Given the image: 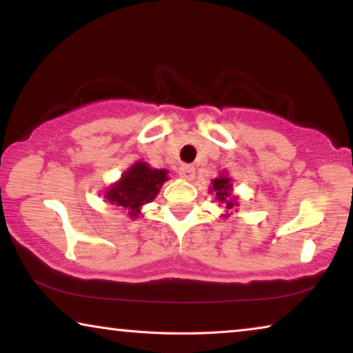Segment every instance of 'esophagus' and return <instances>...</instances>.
I'll return each mask as SVG.
<instances>
[{
    "label": "esophagus",
    "mask_w": 353,
    "mask_h": 353,
    "mask_svg": "<svg viewBox=\"0 0 353 353\" xmlns=\"http://www.w3.org/2000/svg\"><path fill=\"white\" fill-rule=\"evenodd\" d=\"M179 176L185 179V181H192L194 176V168L192 165H182L179 168Z\"/></svg>",
    "instance_id": "34e87169"
}]
</instances>
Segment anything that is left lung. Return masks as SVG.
I'll list each match as a JSON object with an SVG mask.
<instances>
[{"instance_id":"1","label":"left lung","mask_w":353,"mask_h":353,"mask_svg":"<svg viewBox=\"0 0 353 353\" xmlns=\"http://www.w3.org/2000/svg\"><path fill=\"white\" fill-rule=\"evenodd\" d=\"M215 192V199H217V201L220 203V204H223L225 206V212L227 214H223V217H230V210H233V208L234 206H238V198L236 196H233V194H231V190H233V183H231V179L230 177H227V176H223V174H220L217 179H214L212 181V187H210V192Z\"/></svg>"}]
</instances>
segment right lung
<instances>
[{"label": "right lung", "instance_id": "obj_1", "mask_svg": "<svg viewBox=\"0 0 353 353\" xmlns=\"http://www.w3.org/2000/svg\"><path fill=\"white\" fill-rule=\"evenodd\" d=\"M166 181V170H155L145 161H138L123 172L119 182L108 188L104 198L110 204L128 210L130 217L134 219L141 214V206L150 203Z\"/></svg>", "mask_w": 353, "mask_h": 353}]
</instances>
